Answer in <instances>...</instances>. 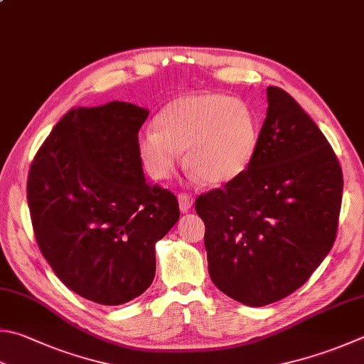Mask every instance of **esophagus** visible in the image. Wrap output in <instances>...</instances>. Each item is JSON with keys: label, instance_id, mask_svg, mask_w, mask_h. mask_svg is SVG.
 Segmentation results:
<instances>
[{"label": "esophagus", "instance_id": "esophagus-1", "mask_svg": "<svg viewBox=\"0 0 364 364\" xmlns=\"http://www.w3.org/2000/svg\"><path fill=\"white\" fill-rule=\"evenodd\" d=\"M179 208L182 212H188L191 209V205H193V196H190L187 193H181L179 196Z\"/></svg>", "mask_w": 364, "mask_h": 364}]
</instances>
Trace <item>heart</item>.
<instances>
[{
  "mask_svg": "<svg viewBox=\"0 0 364 364\" xmlns=\"http://www.w3.org/2000/svg\"><path fill=\"white\" fill-rule=\"evenodd\" d=\"M258 144V123L244 100L220 93H190L168 102L155 132L138 141L141 160L155 181L169 179L187 150V164L208 183L237 179Z\"/></svg>",
  "mask_w": 364,
  "mask_h": 364,
  "instance_id": "1",
  "label": "heart"
}]
</instances>
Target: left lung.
<instances>
[{
	"instance_id": "8db88e82",
	"label": "left lung",
	"mask_w": 364,
	"mask_h": 364,
	"mask_svg": "<svg viewBox=\"0 0 364 364\" xmlns=\"http://www.w3.org/2000/svg\"><path fill=\"white\" fill-rule=\"evenodd\" d=\"M266 97L249 168L195 201L212 282L252 307L289 296L323 262L344 187L338 156L304 109L279 87Z\"/></svg>"
}]
</instances>
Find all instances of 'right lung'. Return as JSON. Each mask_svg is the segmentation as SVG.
<instances>
[{
    "label": "right lung",
    "mask_w": 364,
    "mask_h": 364,
    "mask_svg": "<svg viewBox=\"0 0 364 364\" xmlns=\"http://www.w3.org/2000/svg\"><path fill=\"white\" fill-rule=\"evenodd\" d=\"M147 109L112 101L73 107L31 161L26 198L43 257L68 289L125 304L155 277V242L179 220L174 193L142 173Z\"/></svg>",
    "instance_id": "add662e5"
}]
</instances>
